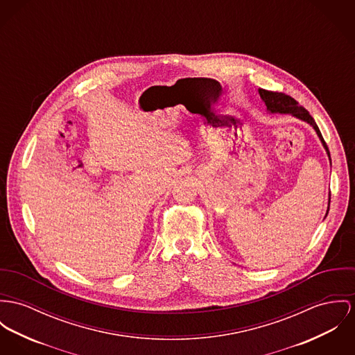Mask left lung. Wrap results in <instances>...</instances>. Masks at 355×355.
Listing matches in <instances>:
<instances>
[{"instance_id":"1","label":"left lung","mask_w":355,"mask_h":355,"mask_svg":"<svg viewBox=\"0 0 355 355\" xmlns=\"http://www.w3.org/2000/svg\"><path fill=\"white\" fill-rule=\"evenodd\" d=\"M259 94H261V98L265 101L268 110H270V112H273V113H275V112L277 113H291V114L299 117L301 120L309 123L315 128L316 134L320 137V140H322V143H323V146H324V148L327 151L328 157H329L327 144H326L324 139L322 137V132H320L319 127L316 125L313 117L309 114L308 110H305L304 107H301L300 104L295 98H292L291 96H288L285 93L272 92V90H266V89H259Z\"/></svg>"}]
</instances>
